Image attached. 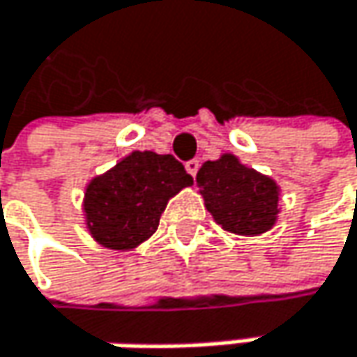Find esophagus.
Returning <instances> with one entry per match:
<instances>
[{"instance_id":"1","label":"esophagus","mask_w":357,"mask_h":357,"mask_svg":"<svg viewBox=\"0 0 357 357\" xmlns=\"http://www.w3.org/2000/svg\"><path fill=\"white\" fill-rule=\"evenodd\" d=\"M199 160H189L187 164H185V168H187V172L195 178V174H197V170H199Z\"/></svg>"}]
</instances>
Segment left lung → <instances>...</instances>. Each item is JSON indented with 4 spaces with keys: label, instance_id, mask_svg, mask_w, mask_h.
<instances>
[{
    "label": "left lung",
    "instance_id": "obj_1",
    "mask_svg": "<svg viewBox=\"0 0 357 357\" xmlns=\"http://www.w3.org/2000/svg\"><path fill=\"white\" fill-rule=\"evenodd\" d=\"M197 187L218 224L234 234L250 236L269 230L280 211L278 185L230 154L205 162L197 172Z\"/></svg>",
    "mask_w": 357,
    "mask_h": 357
}]
</instances>
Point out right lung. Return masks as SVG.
Listing matches in <instances>:
<instances>
[{"instance_id":"add662e5","label":"right lung","mask_w":357,"mask_h":357,"mask_svg":"<svg viewBox=\"0 0 357 357\" xmlns=\"http://www.w3.org/2000/svg\"><path fill=\"white\" fill-rule=\"evenodd\" d=\"M193 183L174 156L133 152L86 189V218L100 245L127 250L158 228L166 203Z\"/></svg>"}]
</instances>
